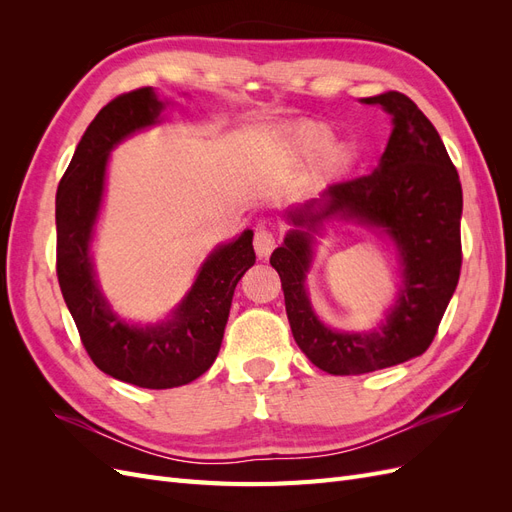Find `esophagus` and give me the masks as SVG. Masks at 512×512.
I'll return each instance as SVG.
<instances>
[{
    "label": "esophagus",
    "mask_w": 512,
    "mask_h": 512,
    "mask_svg": "<svg viewBox=\"0 0 512 512\" xmlns=\"http://www.w3.org/2000/svg\"><path fill=\"white\" fill-rule=\"evenodd\" d=\"M275 247V235L267 228H258L254 235V250L258 258H267Z\"/></svg>",
    "instance_id": "esophagus-1"
}]
</instances>
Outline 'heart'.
<instances>
[{"mask_svg": "<svg viewBox=\"0 0 512 512\" xmlns=\"http://www.w3.org/2000/svg\"><path fill=\"white\" fill-rule=\"evenodd\" d=\"M331 138V128L320 121H301L288 130V143L301 156H314V153L322 151L318 162V173L322 177L344 173L354 158L346 143H331Z\"/></svg>", "mask_w": 512, "mask_h": 512, "instance_id": "heart-1", "label": "heart"}]
</instances>
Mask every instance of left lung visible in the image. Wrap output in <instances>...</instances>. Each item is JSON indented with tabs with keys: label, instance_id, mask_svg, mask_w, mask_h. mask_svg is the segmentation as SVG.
Segmentation results:
<instances>
[{
	"label": "left lung",
	"instance_id": "8db88e82",
	"mask_svg": "<svg viewBox=\"0 0 512 512\" xmlns=\"http://www.w3.org/2000/svg\"><path fill=\"white\" fill-rule=\"evenodd\" d=\"M393 117V132L374 173L333 183L305 205L286 211L294 226L271 254L280 273L294 342L333 376H359L423 354L436 337L459 282L463 194L457 168L433 123L399 91L363 98ZM329 221L378 229L398 247L402 284L374 332H337L313 312L304 288L315 235Z\"/></svg>",
	"mask_w": 512,
	"mask_h": 512
}]
</instances>
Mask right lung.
Wrapping results in <instances>:
<instances>
[{
  "mask_svg": "<svg viewBox=\"0 0 512 512\" xmlns=\"http://www.w3.org/2000/svg\"><path fill=\"white\" fill-rule=\"evenodd\" d=\"M166 104L153 87L108 102L76 145L55 198L57 280L81 342L104 374L141 389H173L205 374L220 352L232 294L256 262L254 232L243 230L205 258L192 288L166 320L145 327L115 314L102 294L91 241L108 158L134 132L158 126Z\"/></svg>",
  "mask_w": 512,
  "mask_h": 512,
  "instance_id": "1",
  "label": "right lung"
}]
</instances>
